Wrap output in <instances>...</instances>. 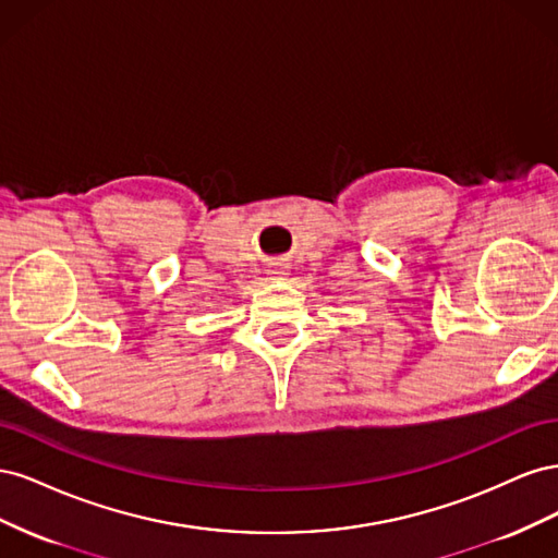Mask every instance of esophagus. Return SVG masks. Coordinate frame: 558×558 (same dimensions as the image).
Returning <instances> with one entry per match:
<instances>
[{
	"mask_svg": "<svg viewBox=\"0 0 558 558\" xmlns=\"http://www.w3.org/2000/svg\"><path fill=\"white\" fill-rule=\"evenodd\" d=\"M269 275H272V277H281L283 275V265H272V267H269Z\"/></svg>",
	"mask_w": 558,
	"mask_h": 558,
	"instance_id": "1",
	"label": "esophagus"
}]
</instances>
